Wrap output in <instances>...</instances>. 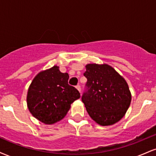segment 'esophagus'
<instances>
[{"mask_svg":"<svg viewBox=\"0 0 156 156\" xmlns=\"http://www.w3.org/2000/svg\"><path fill=\"white\" fill-rule=\"evenodd\" d=\"M76 87V89H78V91H79V92H80V85H77Z\"/></svg>","mask_w":156,"mask_h":156,"instance_id":"34e87169","label":"esophagus"}]
</instances>
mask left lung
Here are the masks:
<instances>
[{"instance_id": "1", "label": "left lung", "mask_w": 156, "mask_h": 156, "mask_svg": "<svg viewBox=\"0 0 156 156\" xmlns=\"http://www.w3.org/2000/svg\"><path fill=\"white\" fill-rule=\"evenodd\" d=\"M83 76L87 82L81 99L90 117L103 126L120 120L131 101L126 80L105 64H88Z\"/></svg>"}]
</instances>
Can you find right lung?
Instances as JSON below:
<instances>
[{
	"label": "right lung",
	"mask_w": 156,
	"mask_h": 156,
	"mask_svg": "<svg viewBox=\"0 0 156 156\" xmlns=\"http://www.w3.org/2000/svg\"><path fill=\"white\" fill-rule=\"evenodd\" d=\"M69 75L53 66L34 78L28 90L27 105L32 115L42 122L52 125L65 117L80 93L68 84Z\"/></svg>",
	"instance_id": "obj_1"
}]
</instances>
